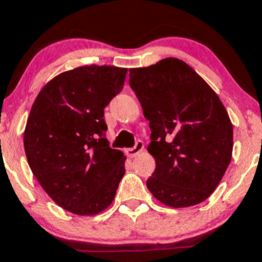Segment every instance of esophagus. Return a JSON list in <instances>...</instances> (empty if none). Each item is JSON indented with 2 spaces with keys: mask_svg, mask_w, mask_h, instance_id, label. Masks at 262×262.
Masks as SVG:
<instances>
[{
  "mask_svg": "<svg viewBox=\"0 0 262 262\" xmlns=\"http://www.w3.org/2000/svg\"><path fill=\"white\" fill-rule=\"evenodd\" d=\"M143 142L142 141H137L136 144H134V147H132V148H126L125 149V154L128 157H136L137 155L139 154V152L143 149Z\"/></svg>",
  "mask_w": 262,
  "mask_h": 262,
  "instance_id": "34e87169",
  "label": "esophagus"
}]
</instances>
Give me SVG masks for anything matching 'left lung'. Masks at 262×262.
<instances>
[{
    "label": "left lung",
    "mask_w": 262,
    "mask_h": 262,
    "mask_svg": "<svg viewBox=\"0 0 262 262\" xmlns=\"http://www.w3.org/2000/svg\"><path fill=\"white\" fill-rule=\"evenodd\" d=\"M129 84L149 120L156 169L147 188L171 207L201 204L232 160L233 125L216 93L184 61L167 57L129 69Z\"/></svg>",
    "instance_id": "8db88e82"
}]
</instances>
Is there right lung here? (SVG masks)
Segmentation results:
<instances>
[{"instance_id":"1","label":"right lung","mask_w":262,"mask_h":262,"mask_svg":"<svg viewBox=\"0 0 262 262\" xmlns=\"http://www.w3.org/2000/svg\"><path fill=\"white\" fill-rule=\"evenodd\" d=\"M128 69L77 68L53 78L35 98L24 132L28 164L62 209L95 215L111 205L125 156L108 146L103 110L124 87Z\"/></svg>"}]
</instances>
